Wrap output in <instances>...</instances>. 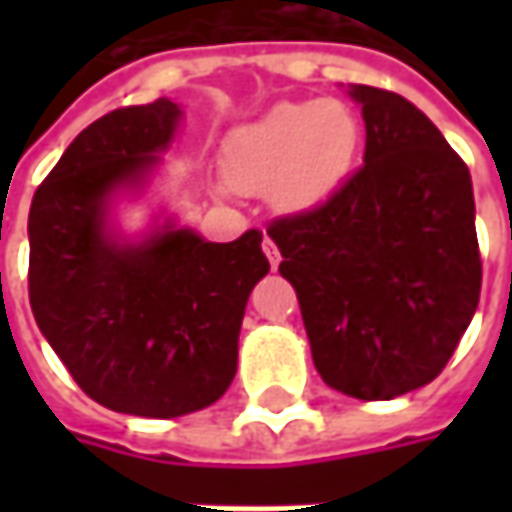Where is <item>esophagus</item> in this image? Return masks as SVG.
Here are the masks:
<instances>
[{
  "label": "esophagus",
  "mask_w": 512,
  "mask_h": 512,
  "mask_svg": "<svg viewBox=\"0 0 512 512\" xmlns=\"http://www.w3.org/2000/svg\"><path fill=\"white\" fill-rule=\"evenodd\" d=\"M262 247H265V256H267V262H270V267L276 270V267H279V262H282V253H279V247L273 245L267 236H265V242H262Z\"/></svg>",
  "instance_id": "1"
}]
</instances>
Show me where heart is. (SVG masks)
<instances>
[{
  "instance_id": "obj_1",
  "label": "heart",
  "mask_w": 512,
  "mask_h": 512,
  "mask_svg": "<svg viewBox=\"0 0 512 512\" xmlns=\"http://www.w3.org/2000/svg\"><path fill=\"white\" fill-rule=\"evenodd\" d=\"M362 139L347 102H282L227 139L225 176L236 190L267 193L285 213H305L342 190Z\"/></svg>"
}]
</instances>
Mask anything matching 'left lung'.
Wrapping results in <instances>:
<instances>
[{"label": "left lung", "mask_w": 512, "mask_h": 512, "mask_svg": "<svg viewBox=\"0 0 512 512\" xmlns=\"http://www.w3.org/2000/svg\"><path fill=\"white\" fill-rule=\"evenodd\" d=\"M364 168L322 207L273 222L327 387L387 402L433 382L470 325L482 262L470 170L399 93L347 85Z\"/></svg>", "instance_id": "left-lung-1"}]
</instances>
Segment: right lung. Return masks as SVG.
I'll list each match as a JSON object with an SVG mask.
<instances>
[{
  "mask_svg": "<svg viewBox=\"0 0 512 512\" xmlns=\"http://www.w3.org/2000/svg\"><path fill=\"white\" fill-rule=\"evenodd\" d=\"M185 110L173 99L113 110L82 130L28 216L30 310L93 402L176 419L225 396L247 299L267 276L262 233L207 242L168 207L128 233L119 205L153 185Z\"/></svg>",
  "mask_w": 512,
  "mask_h": 512,
  "instance_id": "add662e5",
  "label": "right lung"
}]
</instances>
